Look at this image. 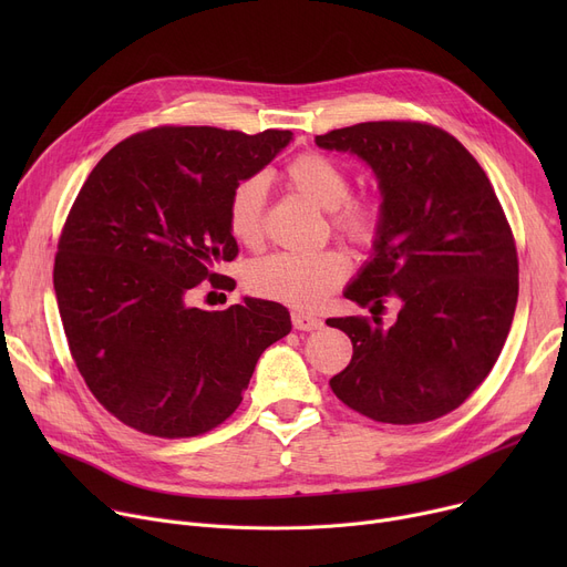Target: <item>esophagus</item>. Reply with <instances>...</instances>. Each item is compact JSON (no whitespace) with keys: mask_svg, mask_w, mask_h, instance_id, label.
<instances>
[{"mask_svg":"<svg viewBox=\"0 0 567 567\" xmlns=\"http://www.w3.org/2000/svg\"><path fill=\"white\" fill-rule=\"evenodd\" d=\"M291 323L296 331H317L323 326V321L315 315H306V312H291Z\"/></svg>","mask_w":567,"mask_h":567,"instance_id":"1","label":"esophagus"}]
</instances>
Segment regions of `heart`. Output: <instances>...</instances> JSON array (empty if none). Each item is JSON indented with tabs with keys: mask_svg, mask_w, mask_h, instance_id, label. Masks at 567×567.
<instances>
[{
	"mask_svg": "<svg viewBox=\"0 0 567 567\" xmlns=\"http://www.w3.org/2000/svg\"><path fill=\"white\" fill-rule=\"evenodd\" d=\"M285 182L331 212V225L353 248H372L383 231V204L374 195H351V172L336 158L303 152L285 167ZM268 184L261 174L238 182L227 199V227L238 244L259 248L264 241ZM349 264L338 250L274 252L246 268V287L261 299L310 310L344 282Z\"/></svg>",
	"mask_w": 567,
	"mask_h": 567,
	"instance_id": "heart-1",
	"label": "heart"
}]
</instances>
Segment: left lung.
Here are the masks:
<instances>
[{"label":"left lung","mask_w":567,"mask_h":567,"mask_svg":"<svg viewBox=\"0 0 567 567\" xmlns=\"http://www.w3.org/2000/svg\"><path fill=\"white\" fill-rule=\"evenodd\" d=\"M315 142L361 156L383 195L374 257L344 296L381 310L398 296L391 329L377 317H333L351 363L329 383L377 423L419 425L455 411L492 372L519 293L517 246L481 163L439 126L365 122Z\"/></svg>","instance_id":"obj_1"}]
</instances>
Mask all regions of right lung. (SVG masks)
<instances>
[{
  "mask_svg": "<svg viewBox=\"0 0 567 567\" xmlns=\"http://www.w3.org/2000/svg\"><path fill=\"white\" fill-rule=\"evenodd\" d=\"M291 131L246 135L156 126L112 146L80 188L54 257V293L73 361L124 425L158 439L212 432L241 404L266 347L291 331L287 308L244 299L190 306L238 255L227 199L271 163Z\"/></svg>",
  "mask_w": 567,
  "mask_h": 567,
  "instance_id": "1",
  "label": "right lung"
}]
</instances>
